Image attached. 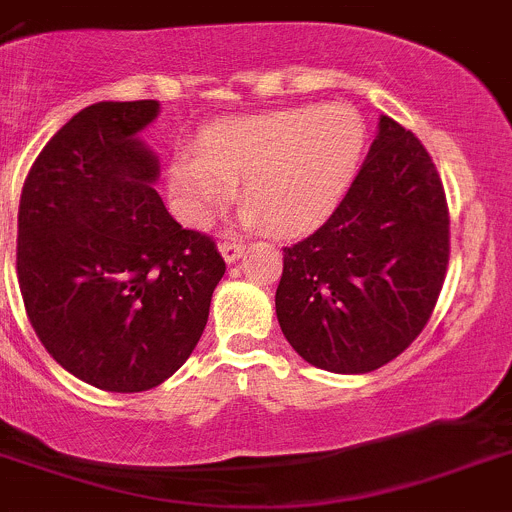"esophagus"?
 Here are the masks:
<instances>
[{"instance_id": "esophagus-1", "label": "esophagus", "mask_w": 512, "mask_h": 512, "mask_svg": "<svg viewBox=\"0 0 512 512\" xmlns=\"http://www.w3.org/2000/svg\"><path fill=\"white\" fill-rule=\"evenodd\" d=\"M218 248H221V256L226 259V264H236V261L243 256V251H246V246L236 241H223Z\"/></svg>"}]
</instances>
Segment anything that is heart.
I'll list each match as a JSON object with an SVG mask.
<instances>
[{"instance_id": "heart-1", "label": "heart", "mask_w": 512, "mask_h": 512, "mask_svg": "<svg viewBox=\"0 0 512 512\" xmlns=\"http://www.w3.org/2000/svg\"><path fill=\"white\" fill-rule=\"evenodd\" d=\"M364 145L367 128L349 105H299L226 118L198 135L196 155L170 163L168 188L180 216L201 226L236 196V180L243 178L246 226L311 231L349 193Z\"/></svg>"}]
</instances>
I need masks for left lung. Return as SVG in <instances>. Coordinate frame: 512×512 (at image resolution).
<instances>
[{
	"label": "left lung",
	"instance_id": "8db88e82",
	"mask_svg": "<svg viewBox=\"0 0 512 512\" xmlns=\"http://www.w3.org/2000/svg\"><path fill=\"white\" fill-rule=\"evenodd\" d=\"M450 259L445 188L425 145L392 118L329 221L284 248L276 316L314 367L367 374L405 352Z\"/></svg>",
	"mask_w": 512,
	"mask_h": 512
}]
</instances>
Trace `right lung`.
<instances>
[{
	"label": "right lung",
	"mask_w": 512,
	"mask_h": 512,
	"mask_svg": "<svg viewBox=\"0 0 512 512\" xmlns=\"http://www.w3.org/2000/svg\"><path fill=\"white\" fill-rule=\"evenodd\" d=\"M158 100L95 102L42 148L17 216V279L57 364L107 392H145L196 349L226 274L206 233L155 191L158 155L138 138Z\"/></svg>",
	"instance_id": "1"
}]
</instances>
